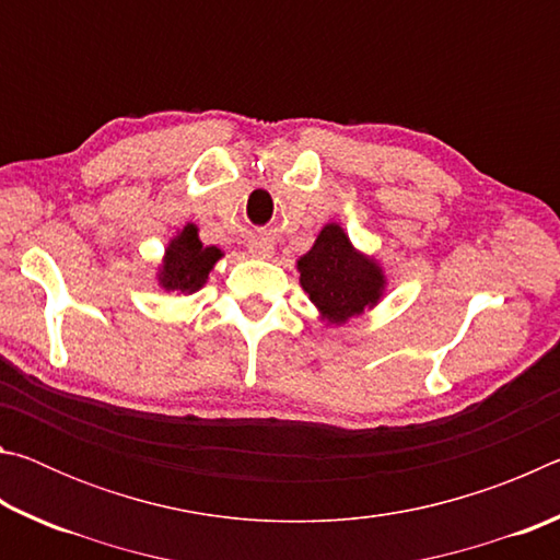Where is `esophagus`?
Returning a JSON list of instances; mask_svg holds the SVG:
<instances>
[{"mask_svg": "<svg viewBox=\"0 0 560 560\" xmlns=\"http://www.w3.org/2000/svg\"><path fill=\"white\" fill-rule=\"evenodd\" d=\"M249 254L254 259H271L273 257V244L264 236H257V240L249 242Z\"/></svg>", "mask_w": 560, "mask_h": 560, "instance_id": "obj_1", "label": "esophagus"}]
</instances>
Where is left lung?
<instances>
[{
	"instance_id": "left-lung-1",
	"label": "left lung",
	"mask_w": 560,
	"mask_h": 560,
	"mask_svg": "<svg viewBox=\"0 0 560 560\" xmlns=\"http://www.w3.org/2000/svg\"><path fill=\"white\" fill-rule=\"evenodd\" d=\"M299 283L326 326H343L383 301L387 277L373 254L360 252L338 222L324 224L296 261Z\"/></svg>"
}]
</instances>
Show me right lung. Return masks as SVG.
I'll list each match as a JSON object with an SVG mask.
<instances>
[{
	"instance_id": "add662e5",
	"label": "right lung",
	"mask_w": 560,
	"mask_h": 560,
	"mask_svg": "<svg viewBox=\"0 0 560 560\" xmlns=\"http://www.w3.org/2000/svg\"><path fill=\"white\" fill-rule=\"evenodd\" d=\"M222 257L224 252L220 246H205L197 224L187 222L165 246L155 271L158 287L173 291L177 296H192L205 287L214 271V264Z\"/></svg>"
}]
</instances>
